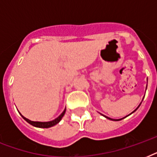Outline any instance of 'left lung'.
<instances>
[{
  "label": "left lung",
  "instance_id": "1",
  "mask_svg": "<svg viewBox=\"0 0 157 157\" xmlns=\"http://www.w3.org/2000/svg\"><path fill=\"white\" fill-rule=\"evenodd\" d=\"M139 106H140V104H139ZM139 107H137L136 109L134 110V112H135V111H136V110L138 109V108H139ZM133 112H132V113H133ZM130 114H131V113H130ZM130 114H129V115H130ZM104 117H105V116H104ZM106 117V118H107V119H109V120H112V121H121V120L124 119V118H122V119H119V120H115V119H112V118H110V117Z\"/></svg>",
  "mask_w": 157,
  "mask_h": 157
}]
</instances>
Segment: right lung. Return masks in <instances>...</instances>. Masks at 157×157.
<instances>
[{
    "instance_id": "1",
    "label": "right lung",
    "mask_w": 157,
    "mask_h": 157,
    "mask_svg": "<svg viewBox=\"0 0 157 157\" xmlns=\"http://www.w3.org/2000/svg\"><path fill=\"white\" fill-rule=\"evenodd\" d=\"M65 112H66V109H64V111L62 112L61 115H60L59 117H57L56 119L53 120V121H47V122L33 121H30V120L27 119L26 117H24L23 116H22V115H21V116H22V117H23V119L25 120L26 121L28 122L29 124H31L32 125H33V126L38 127V128H50V127H52L54 126V125H55L56 124H58V123L61 121V119L63 118L64 114H65Z\"/></svg>"
}]
</instances>
